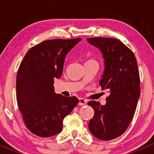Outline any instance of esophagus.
<instances>
[{"instance_id": "34e87169", "label": "esophagus", "mask_w": 154, "mask_h": 154, "mask_svg": "<svg viewBox=\"0 0 154 154\" xmlns=\"http://www.w3.org/2000/svg\"><path fill=\"white\" fill-rule=\"evenodd\" d=\"M87 103V100L83 98H79V105L80 106H84Z\"/></svg>"}]
</instances>
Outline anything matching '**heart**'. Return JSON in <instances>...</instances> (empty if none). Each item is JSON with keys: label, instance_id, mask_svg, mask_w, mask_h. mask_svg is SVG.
Masks as SVG:
<instances>
[{"label": "heart", "instance_id": "heart-1", "mask_svg": "<svg viewBox=\"0 0 154 154\" xmlns=\"http://www.w3.org/2000/svg\"><path fill=\"white\" fill-rule=\"evenodd\" d=\"M88 61H94V60H88ZM87 62H88V61H87Z\"/></svg>", "mask_w": 154, "mask_h": 154}]
</instances>
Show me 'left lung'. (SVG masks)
Returning <instances> with one entry per match:
<instances>
[{
    "mask_svg": "<svg viewBox=\"0 0 154 154\" xmlns=\"http://www.w3.org/2000/svg\"><path fill=\"white\" fill-rule=\"evenodd\" d=\"M87 41L103 54L105 69L99 84L110 92L104 106L95 100L87 103L94 111L88 129L100 140H112L125 133L136 111L140 96L137 61L133 51L120 40L96 37Z\"/></svg>",
    "mask_w": 154,
    "mask_h": 154,
    "instance_id": "8db88e82",
    "label": "left lung"
}]
</instances>
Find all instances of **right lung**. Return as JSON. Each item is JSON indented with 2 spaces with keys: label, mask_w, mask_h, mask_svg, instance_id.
<instances>
[{
  "label": "right lung",
  "mask_w": 154,
  "mask_h": 154,
  "mask_svg": "<svg viewBox=\"0 0 154 154\" xmlns=\"http://www.w3.org/2000/svg\"><path fill=\"white\" fill-rule=\"evenodd\" d=\"M81 38L46 40L33 46L23 59L16 77V99L23 121L31 133L50 137L63 130V122L79 103L75 96L54 92V79L63 74L66 55Z\"/></svg>",
  "instance_id": "1"
}]
</instances>
